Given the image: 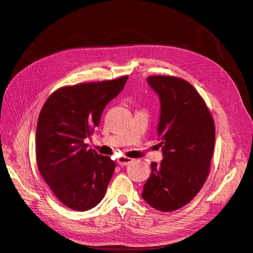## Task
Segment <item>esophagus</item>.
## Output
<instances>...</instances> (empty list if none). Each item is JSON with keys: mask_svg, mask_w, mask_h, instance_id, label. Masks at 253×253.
<instances>
[{"mask_svg": "<svg viewBox=\"0 0 253 253\" xmlns=\"http://www.w3.org/2000/svg\"><path fill=\"white\" fill-rule=\"evenodd\" d=\"M130 162H132V159L130 158H127V157H120L118 159V163L121 167H125V165L129 164Z\"/></svg>", "mask_w": 253, "mask_h": 253, "instance_id": "34e87169", "label": "esophagus"}]
</instances>
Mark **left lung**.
<instances>
[{
    "label": "left lung",
    "mask_w": 253,
    "mask_h": 253,
    "mask_svg": "<svg viewBox=\"0 0 253 253\" xmlns=\"http://www.w3.org/2000/svg\"><path fill=\"white\" fill-rule=\"evenodd\" d=\"M160 98L158 136L160 163L151 162V174L142 197L161 212L182 208L196 196L210 171L215 143L214 121L194 86L174 76H148Z\"/></svg>",
    "instance_id": "8db88e82"
}]
</instances>
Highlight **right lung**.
Listing matches in <instances>:
<instances>
[{
	"label": "right lung",
	"mask_w": 253,
	"mask_h": 253,
	"mask_svg": "<svg viewBox=\"0 0 253 253\" xmlns=\"http://www.w3.org/2000/svg\"><path fill=\"white\" fill-rule=\"evenodd\" d=\"M127 79L63 86L42 107L36 130L38 169L55 196L72 210H90L105 196L115 163L88 148L84 139Z\"/></svg>",
	"instance_id": "right-lung-1"
}]
</instances>
